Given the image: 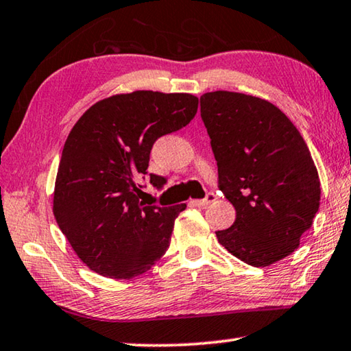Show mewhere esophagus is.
Returning <instances> with one entry per match:
<instances>
[{
	"label": "esophagus",
	"instance_id": "1",
	"mask_svg": "<svg viewBox=\"0 0 351 351\" xmlns=\"http://www.w3.org/2000/svg\"><path fill=\"white\" fill-rule=\"evenodd\" d=\"M216 200V196L213 193H208L206 194V197L205 199H197V200H193V204L196 205V206H199V208H204V206H206V205H210L211 202H215Z\"/></svg>",
	"mask_w": 351,
	"mask_h": 351
}]
</instances>
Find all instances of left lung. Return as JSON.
<instances>
[{
    "label": "left lung",
    "mask_w": 351,
    "mask_h": 351,
    "mask_svg": "<svg viewBox=\"0 0 351 351\" xmlns=\"http://www.w3.org/2000/svg\"><path fill=\"white\" fill-rule=\"evenodd\" d=\"M200 114L219 188L237 210L217 241L254 267L283 260L319 211L320 180L305 140L277 106L252 95L205 93Z\"/></svg>",
    "instance_id": "obj_1"
}]
</instances>
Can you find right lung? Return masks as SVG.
Masks as SVG:
<instances>
[{
    "label": "right lung",
    "instance_id": "add662e5",
    "mask_svg": "<svg viewBox=\"0 0 351 351\" xmlns=\"http://www.w3.org/2000/svg\"><path fill=\"white\" fill-rule=\"evenodd\" d=\"M199 97L138 90L91 106L68 135L56 177L53 211L73 250L91 271L130 280L169 247L186 204L146 205L138 182L157 138L191 121ZM151 183L162 186V176Z\"/></svg>",
    "mask_w": 351,
    "mask_h": 351
}]
</instances>
